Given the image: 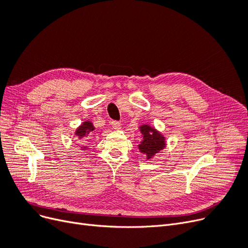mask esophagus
I'll return each mask as SVG.
<instances>
[{"mask_svg":"<svg viewBox=\"0 0 248 248\" xmlns=\"http://www.w3.org/2000/svg\"><path fill=\"white\" fill-rule=\"evenodd\" d=\"M110 125H111L112 128L116 129V130L121 129V124H120V122H118V121H111Z\"/></svg>","mask_w":248,"mask_h":248,"instance_id":"34e87169","label":"esophagus"}]
</instances>
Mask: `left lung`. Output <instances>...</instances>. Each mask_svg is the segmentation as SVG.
<instances>
[{"mask_svg":"<svg viewBox=\"0 0 248 248\" xmlns=\"http://www.w3.org/2000/svg\"><path fill=\"white\" fill-rule=\"evenodd\" d=\"M140 140L139 142L140 152L146 155V159H151L167 146L166 138L155 127L142 124L140 127Z\"/></svg>","mask_w":248,"mask_h":248,"instance_id":"1","label":"left lung"}]
</instances>
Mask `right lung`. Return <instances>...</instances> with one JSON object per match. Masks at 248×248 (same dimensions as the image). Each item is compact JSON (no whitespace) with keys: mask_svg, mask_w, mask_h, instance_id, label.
<instances>
[{"mask_svg":"<svg viewBox=\"0 0 248 248\" xmlns=\"http://www.w3.org/2000/svg\"><path fill=\"white\" fill-rule=\"evenodd\" d=\"M94 129H95V127H94V125H93L92 122L85 121V122H82V123L78 127L76 132H74V134H76V136L78 137V140H84V139H86L90 133H91L92 131H94ZM81 142H84V141H81ZM80 149L82 150V151H84V150H87V149H88V147H87V146H81Z\"/></svg>","mask_w":248,"mask_h":248,"instance_id":"obj_1","label":"right lung"}]
</instances>
